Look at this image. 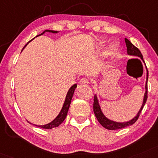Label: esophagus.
Segmentation results:
<instances>
[{
    "instance_id": "1",
    "label": "esophagus",
    "mask_w": 158,
    "mask_h": 158,
    "mask_svg": "<svg viewBox=\"0 0 158 158\" xmlns=\"http://www.w3.org/2000/svg\"><path fill=\"white\" fill-rule=\"evenodd\" d=\"M89 84V81L87 80V79H85V78H83V79H81L80 81H79V85H81V86H85V85H87Z\"/></svg>"
}]
</instances>
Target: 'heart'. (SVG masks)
I'll list each match as a JSON object with an SVG mask.
<instances>
[{
  "label": "heart",
  "instance_id": "heart-1",
  "mask_svg": "<svg viewBox=\"0 0 158 158\" xmlns=\"http://www.w3.org/2000/svg\"><path fill=\"white\" fill-rule=\"evenodd\" d=\"M104 44V41H101L99 43H98V47L99 48H102ZM119 49V45L118 43H113L111 45L108 47L107 51H106V54L107 56H113V54H115V53L118 51Z\"/></svg>",
  "mask_w": 158,
  "mask_h": 158
}]
</instances>
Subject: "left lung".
Returning <instances> with one entry per match:
<instances>
[{
    "instance_id": "1",
    "label": "left lung",
    "mask_w": 158,
    "mask_h": 158,
    "mask_svg": "<svg viewBox=\"0 0 158 158\" xmlns=\"http://www.w3.org/2000/svg\"><path fill=\"white\" fill-rule=\"evenodd\" d=\"M125 43H126V46H127V54L130 55V56H138V57L140 58L142 61L144 62V60L143 59V55H142L141 52H140L139 49L136 48L135 45L132 44L131 42L127 40V38H125ZM145 63V62H144ZM145 64L146 66V64ZM146 85H145V94H144L143 96V103H142L141 107L140 108L139 111L138 112L137 115L135 116L133 118H132L131 120L128 121H125V122H117V121H114L110 120V119L108 118L107 117L105 116L103 112H102V108H101L99 102H98L97 94H95L94 96V112L95 115H96V118L98 122L100 123V124L102 125V127H104V128L107 129V130H119V129L124 128V127H127L128 126H131L133 123L136 122V121L138 120V117H139L140 113H141L142 110H143V107L145 105L146 99H147V81H148V77H149V73H148V70L146 68Z\"/></svg>"
}]
</instances>
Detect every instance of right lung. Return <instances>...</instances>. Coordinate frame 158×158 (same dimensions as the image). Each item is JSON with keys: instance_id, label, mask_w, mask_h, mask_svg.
<instances>
[{"instance_id": "1", "label": "right lung", "mask_w": 158, "mask_h": 158, "mask_svg": "<svg viewBox=\"0 0 158 158\" xmlns=\"http://www.w3.org/2000/svg\"><path fill=\"white\" fill-rule=\"evenodd\" d=\"M45 32H51V33L56 34V33H58L59 31H53V30H45V31H43L42 34H40V35L36 36V37H38V36L43 35V34L45 33ZM33 39H34V38H33ZM33 39H32V40H33ZM32 40H30L29 42H31ZM29 42H28V43H29ZM28 43L23 47V48L22 49V51L23 50V49L25 48V47H26V45H28ZM77 85L75 84V85H73V86H71V88H70L69 90H68V93H67V95H66L65 99H64L63 106H62V109H61V110H60V113L58 114L57 116L55 118L54 120H53L52 121H51L50 123H47V124H44V125H36V124H34V125H35V126L41 127V128H43V129H48H48H52V128H54V127H56L60 126L61 123L63 122L64 119H65L66 116H67L68 111V110H69L70 104H71L72 97H73V95L74 94V91H75V89L77 88ZM28 122L30 123L29 121H28Z\"/></svg>"}]
</instances>
